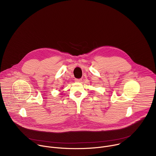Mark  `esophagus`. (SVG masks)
<instances>
[{"label":"esophagus","instance_id":"34e87169","mask_svg":"<svg viewBox=\"0 0 156 156\" xmlns=\"http://www.w3.org/2000/svg\"><path fill=\"white\" fill-rule=\"evenodd\" d=\"M75 81L76 82H81V81H82V80H81V78H80V79H78V78H75Z\"/></svg>","mask_w":156,"mask_h":156}]
</instances>
